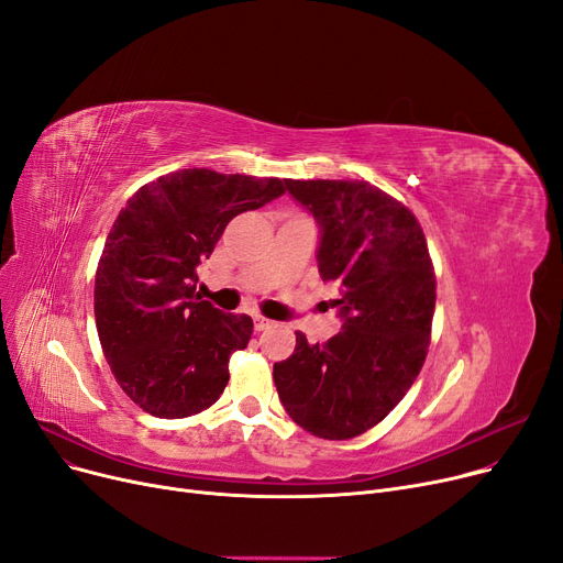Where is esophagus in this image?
<instances>
[{
	"instance_id": "esophagus-1",
	"label": "esophagus",
	"mask_w": 563,
	"mask_h": 563,
	"mask_svg": "<svg viewBox=\"0 0 563 563\" xmlns=\"http://www.w3.org/2000/svg\"><path fill=\"white\" fill-rule=\"evenodd\" d=\"M253 323H255V331H266V329L274 327V321L266 319V317H255Z\"/></svg>"
}]
</instances>
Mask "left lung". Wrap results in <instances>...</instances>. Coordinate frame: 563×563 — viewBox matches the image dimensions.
<instances>
[{"label": "left lung", "instance_id": "obj_1", "mask_svg": "<svg viewBox=\"0 0 563 563\" xmlns=\"http://www.w3.org/2000/svg\"><path fill=\"white\" fill-rule=\"evenodd\" d=\"M319 225L317 264L338 283L342 331L327 344L297 333L274 365L287 416L317 438L346 440L378 424L418 378L431 338L435 276L408 207L363 180H287Z\"/></svg>", "mask_w": 563, "mask_h": 563}]
</instances>
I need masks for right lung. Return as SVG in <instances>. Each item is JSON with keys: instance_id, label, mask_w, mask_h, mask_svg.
Here are the masks:
<instances>
[{"instance_id": "add662e5", "label": "right lung", "mask_w": 563, "mask_h": 563, "mask_svg": "<svg viewBox=\"0 0 563 563\" xmlns=\"http://www.w3.org/2000/svg\"><path fill=\"white\" fill-rule=\"evenodd\" d=\"M278 177L185 168L141 187L113 221L96 274V323L118 386L155 418L210 408L253 319L196 294L198 264L230 219L285 194Z\"/></svg>"}]
</instances>
